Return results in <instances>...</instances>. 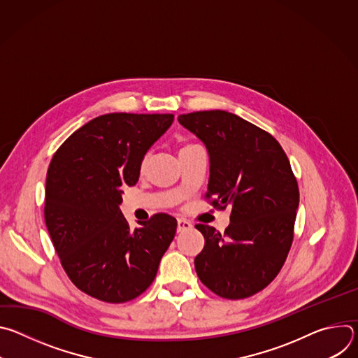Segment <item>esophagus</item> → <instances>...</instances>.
I'll list each match as a JSON object with an SVG mask.
<instances>
[{
	"label": "esophagus",
	"instance_id": "34e87169",
	"mask_svg": "<svg viewBox=\"0 0 358 358\" xmlns=\"http://www.w3.org/2000/svg\"><path fill=\"white\" fill-rule=\"evenodd\" d=\"M177 231L178 232H184V231H188V229H191L192 228V225H191V222H188L187 220H182V218H180L178 221H177Z\"/></svg>",
	"mask_w": 358,
	"mask_h": 358
}]
</instances>
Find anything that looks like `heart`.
<instances>
[{"label": "heart", "mask_w": 358, "mask_h": 358, "mask_svg": "<svg viewBox=\"0 0 358 358\" xmlns=\"http://www.w3.org/2000/svg\"><path fill=\"white\" fill-rule=\"evenodd\" d=\"M144 162H145V159H144V160H143V163H141V164H144Z\"/></svg>", "instance_id": "b5f03b06"}]
</instances>
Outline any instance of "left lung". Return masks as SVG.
Masks as SVG:
<instances>
[{
    "mask_svg": "<svg viewBox=\"0 0 358 358\" xmlns=\"http://www.w3.org/2000/svg\"><path fill=\"white\" fill-rule=\"evenodd\" d=\"M178 122L207 147L213 206L232 207L221 235L210 225L194 265L199 280L225 299H245L280 272L293 241L299 187L273 136L225 110L180 115Z\"/></svg>",
    "mask_w": 358,
    "mask_h": 358,
    "instance_id": "8db88e82",
    "label": "left lung"
}]
</instances>
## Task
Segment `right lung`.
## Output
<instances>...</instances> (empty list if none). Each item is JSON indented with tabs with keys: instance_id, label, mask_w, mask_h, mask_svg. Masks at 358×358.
<instances>
[{
	"instance_id": "add662e5",
	"label": "right lung",
	"mask_w": 358,
	"mask_h": 358,
	"mask_svg": "<svg viewBox=\"0 0 358 358\" xmlns=\"http://www.w3.org/2000/svg\"><path fill=\"white\" fill-rule=\"evenodd\" d=\"M174 115L109 113L71 134L46 174L45 224L72 283L108 303L140 296L155 280L177 220L156 214L130 229L120 211L148 148Z\"/></svg>"
}]
</instances>
